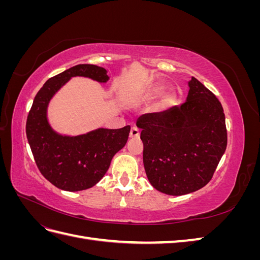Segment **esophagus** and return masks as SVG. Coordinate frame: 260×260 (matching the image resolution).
Returning a JSON list of instances; mask_svg holds the SVG:
<instances>
[{
    "instance_id": "34e87169",
    "label": "esophagus",
    "mask_w": 260,
    "mask_h": 260,
    "mask_svg": "<svg viewBox=\"0 0 260 260\" xmlns=\"http://www.w3.org/2000/svg\"><path fill=\"white\" fill-rule=\"evenodd\" d=\"M140 130L137 127H132L130 130V138H139Z\"/></svg>"
}]
</instances>
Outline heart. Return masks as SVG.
Returning <instances> with one entry per match:
<instances>
[{"label":"heart","instance_id":"b5f03b06","mask_svg":"<svg viewBox=\"0 0 260 260\" xmlns=\"http://www.w3.org/2000/svg\"><path fill=\"white\" fill-rule=\"evenodd\" d=\"M165 91H166V88L160 84L149 86V88L143 94V100L145 102H153V101L158 99L159 96H161L165 93ZM176 101H177L176 94L174 92H168L162 96V99L160 101V107L164 109L171 107L172 105H175Z\"/></svg>","mask_w":260,"mask_h":260}]
</instances>
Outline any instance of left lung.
<instances>
[{"label":"left lung","mask_w":260,"mask_h":260,"mask_svg":"<svg viewBox=\"0 0 260 260\" xmlns=\"http://www.w3.org/2000/svg\"><path fill=\"white\" fill-rule=\"evenodd\" d=\"M182 105L145 114L137 125L151 184L168 195L200 190L211 180L226 148L223 108L205 85L192 77Z\"/></svg>","instance_id":"obj_1"}]
</instances>
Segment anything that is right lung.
I'll return each mask as SVG.
<instances>
[{
    "label": "right lung",
    "mask_w": 260,
    "mask_h": 260,
    "mask_svg": "<svg viewBox=\"0 0 260 260\" xmlns=\"http://www.w3.org/2000/svg\"><path fill=\"white\" fill-rule=\"evenodd\" d=\"M75 76L106 82V69L91 64L69 68L46 81L34 100L26 122V135L38 169L42 176L65 191H82L104 177L114 155L128 141L130 125L121 129H98L79 137H61L46 120L49 101Z\"/></svg>",
    "instance_id": "add662e5"
}]
</instances>
